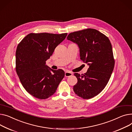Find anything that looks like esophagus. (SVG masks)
I'll return each instance as SVG.
<instances>
[{
    "label": "esophagus",
    "mask_w": 132,
    "mask_h": 132,
    "mask_svg": "<svg viewBox=\"0 0 132 132\" xmlns=\"http://www.w3.org/2000/svg\"><path fill=\"white\" fill-rule=\"evenodd\" d=\"M72 75H73V73H71V72H69V71H66V72H65V76L66 77H70V76H72Z\"/></svg>",
    "instance_id": "obj_1"
}]
</instances>
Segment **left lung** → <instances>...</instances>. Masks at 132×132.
Instances as JSON below:
<instances>
[{
	"mask_svg": "<svg viewBox=\"0 0 132 132\" xmlns=\"http://www.w3.org/2000/svg\"><path fill=\"white\" fill-rule=\"evenodd\" d=\"M67 39L77 44L80 59L89 66L84 74L74 73L77 82L74 91L83 99L92 98L104 89L115 66L111 42L107 36L93 29L71 33Z\"/></svg>",
	"mask_w": 132,
	"mask_h": 132,
	"instance_id": "8db88e82",
	"label": "left lung"
}]
</instances>
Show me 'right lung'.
I'll use <instances>...</instances> for the list:
<instances>
[{"label": "right lung", "mask_w": 132, "mask_h": 132, "mask_svg": "<svg viewBox=\"0 0 132 132\" xmlns=\"http://www.w3.org/2000/svg\"><path fill=\"white\" fill-rule=\"evenodd\" d=\"M67 35V33H31L17 46L16 72L24 88L34 97L48 98L56 92L63 79V70L51 69L46 65V61Z\"/></svg>", "instance_id": "right-lung-1"}]
</instances>
